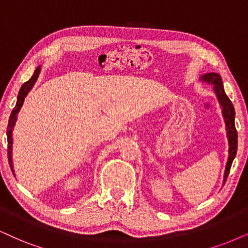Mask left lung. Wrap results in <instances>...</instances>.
Returning a JSON list of instances; mask_svg holds the SVG:
<instances>
[{
    "label": "left lung",
    "instance_id": "obj_1",
    "mask_svg": "<svg viewBox=\"0 0 248 248\" xmlns=\"http://www.w3.org/2000/svg\"><path fill=\"white\" fill-rule=\"evenodd\" d=\"M202 80L205 82L212 83L214 92L217 96L218 102L222 106V111H223V117L225 124H227L228 130V139H229V158L227 162V167H225L224 173V182L227 181V177L230 173L231 165L236 156L237 153V145H238V134L236 126H234V108L232 103H231L229 97L225 95L223 89V83H222L221 77L217 73H207L202 77Z\"/></svg>",
    "mask_w": 248,
    "mask_h": 248
}]
</instances>
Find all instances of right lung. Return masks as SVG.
Instances as JSON below:
<instances>
[{
	"instance_id": "add662e5",
	"label": "right lung",
	"mask_w": 248,
	"mask_h": 248,
	"mask_svg": "<svg viewBox=\"0 0 248 248\" xmlns=\"http://www.w3.org/2000/svg\"><path fill=\"white\" fill-rule=\"evenodd\" d=\"M40 73V66L36 67V70L34 71L33 77L31 78L27 82H25L23 86H21L19 93H18V97H17V103H16V106L12 109L10 119H9V124H8V130H7V136H8V158H9V165H10L12 173H14V166H12V159H11V149H12V128L15 126L16 119H17V114L19 112V109L23 105L24 99L26 95L32 89L33 84L35 83V81L37 80V77H39Z\"/></svg>"
}]
</instances>
